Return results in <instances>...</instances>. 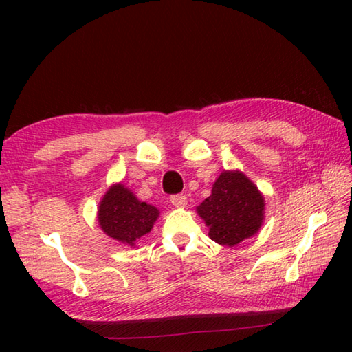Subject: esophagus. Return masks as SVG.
I'll list each match as a JSON object with an SVG mask.
<instances>
[{"mask_svg": "<svg viewBox=\"0 0 352 352\" xmlns=\"http://www.w3.org/2000/svg\"><path fill=\"white\" fill-rule=\"evenodd\" d=\"M170 203L174 207H186V204H188V199H186L184 195H172Z\"/></svg>", "mask_w": 352, "mask_h": 352, "instance_id": "1", "label": "esophagus"}]
</instances>
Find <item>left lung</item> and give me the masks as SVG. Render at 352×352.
<instances>
[{
	"instance_id": "1",
	"label": "left lung",
	"mask_w": 352,
	"mask_h": 352,
	"mask_svg": "<svg viewBox=\"0 0 352 352\" xmlns=\"http://www.w3.org/2000/svg\"><path fill=\"white\" fill-rule=\"evenodd\" d=\"M208 227V236L219 245L234 246L254 236L265 219V198L241 170H223L212 195L197 207Z\"/></svg>"
}]
</instances>
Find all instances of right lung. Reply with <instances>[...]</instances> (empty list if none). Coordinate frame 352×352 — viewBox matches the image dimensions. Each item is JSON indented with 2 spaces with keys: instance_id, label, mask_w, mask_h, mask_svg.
<instances>
[{
  "instance_id": "obj_1",
  "label": "right lung",
  "mask_w": 352,
  "mask_h": 352,
  "mask_svg": "<svg viewBox=\"0 0 352 352\" xmlns=\"http://www.w3.org/2000/svg\"><path fill=\"white\" fill-rule=\"evenodd\" d=\"M160 212L142 203L124 184H113L102 197L98 207V223L109 237L134 246L142 236L151 231Z\"/></svg>"
}]
</instances>
